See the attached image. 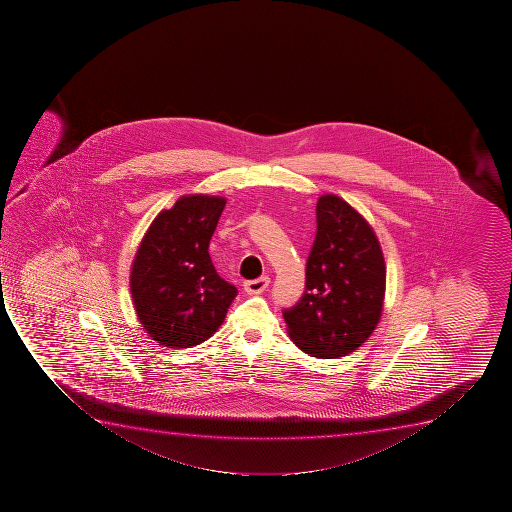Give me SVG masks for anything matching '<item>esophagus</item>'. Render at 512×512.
Segmentation results:
<instances>
[{"label":"esophagus","instance_id":"obj_1","mask_svg":"<svg viewBox=\"0 0 512 512\" xmlns=\"http://www.w3.org/2000/svg\"><path fill=\"white\" fill-rule=\"evenodd\" d=\"M269 283H271V279L264 276L259 277V279H253V281H247V283L243 284V288H245L248 295H260V293H264Z\"/></svg>","mask_w":512,"mask_h":512}]
</instances>
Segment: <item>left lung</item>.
<instances>
[{
    "mask_svg": "<svg viewBox=\"0 0 512 512\" xmlns=\"http://www.w3.org/2000/svg\"><path fill=\"white\" fill-rule=\"evenodd\" d=\"M384 298L379 238L353 205L325 193L317 202V236L308 257L305 295L284 310L291 341L315 358L349 355L372 336Z\"/></svg>",
    "mask_w": 512,
    "mask_h": 512,
    "instance_id": "left-lung-1",
    "label": "left lung"
}]
</instances>
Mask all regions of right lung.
<instances>
[{"label": "right lung", "mask_w": 512, "mask_h": 512, "mask_svg": "<svg viewBox=\"0 0 512 512\" xmlns=\"http://www.w3.org/2000/svg\"><path fill=\"white\" fill-rule=\"evenodd\" d=\"M226 199L190 193L157 214L140 241L130 293L140 324L166 348L204 343L223 324L235 296L219 277L209 243Z\"/></svg>", "instance_id": "1"}]
</instances>
